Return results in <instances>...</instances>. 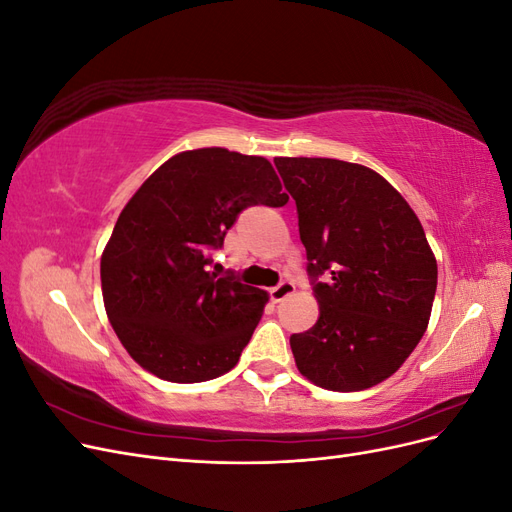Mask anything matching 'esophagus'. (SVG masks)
Segmentation results:
<instances>
[{
  "label": "esophagus",
  "instance_id": "1",
  "mask_svg": "<svg viewBox=\"0 0 512 512\" xmlns=\"http://www.w3.org/2000/svg\"><path fill=\"white\" fill-rule=\"evenodd\" d=\"M292 292H294V284L290 280H284V282L277 284L275 288H271V299H273V303H280Z\"/></svg>",
  "mask_w": 512,
  "mask_h": 512
}]
</instances>
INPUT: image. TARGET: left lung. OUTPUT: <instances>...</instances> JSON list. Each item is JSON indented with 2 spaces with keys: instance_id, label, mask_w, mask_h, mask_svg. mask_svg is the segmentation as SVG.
<instances>
[{
  "instance_id": "obj_1",
  "label": "left lung",
  "mask_w": 512,
  "mask_h": 512,
  "mask_svg": "<svg viewBox=\"0 0 512 512\" xmlns=\"http://www.w3.org/2000/svg\"><path fill=\"white\" fill-rule=\"evenodd\" d=\"M297 203L316 324L290 335L316 386L369 389L401 367L429 324L438 265L416 213L376 170L331 158H275Z\"/></svg>"
}]
</instances>
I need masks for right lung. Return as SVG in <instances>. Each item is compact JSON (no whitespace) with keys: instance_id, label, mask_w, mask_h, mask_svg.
I'll list each match as a JSON object with an SVG mask.
<instances>
[{"instance_id":"obj_1","label":"right lung","mask_w":512,"mask_h":512,"mask_svg":"<svg viewBox=\"0 0 512 512\" xmlns=\"http://www.w3.org/2000/svg\"><path fill=\"white\" fill-rule=\"evenodd\" d=\"M269 160L222 147L164 162L123 207L100 262L108 320L132 359L168 382H205L237 365L267 292L209 271L239 213L284 207Z\"/></svg>"}]
</instances>
